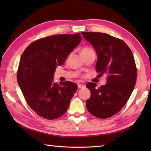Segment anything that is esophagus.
Returning a JSON list of instances; mask_svg holds the SVG:
<instances>
[{"label":"esophagus","instance_id":"34e87169","mask_svg":"<svg viewBox=\"0 0 151 151\" xmlns=\"http://www.w3.org/2000/svg\"><path fill=\"white\" fill-rule=\"evenodd\" d=\"M86 86L84 84H78V88H84Z\"/></svg>","mask_w":151,"mask_h":151}]
</instances>
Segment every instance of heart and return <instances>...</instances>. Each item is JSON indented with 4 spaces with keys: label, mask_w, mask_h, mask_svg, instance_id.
Returning <instances> with one entry per match:
<instances>
[{
    "label": "heart",
    "mask_w": 151,
    "mask_h": 151,
    "mask_svg": "<svg viewBox=\"0 0 151 151\" xmlns=\"http://www.w3.org/2000/svg\"><path fill=\"white\" fill-rule=\"evenodd\" d=\"M91 50V49H89V48H84V49L82 50V51L83 50Z\"/></svg>",
    "instance_id": "1"
}]
</instances>
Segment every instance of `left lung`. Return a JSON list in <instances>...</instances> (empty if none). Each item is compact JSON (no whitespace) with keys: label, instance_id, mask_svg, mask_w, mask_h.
<instances>
[{"label":"left lung","instance_id":"left-lung-1","mask_svg":"<svg viewBox=\"0 0 151 151\" xmlns=\"http://www.w3.org/2000/svg\"><path fill=\"white\" fill-rule=\"evenodd\" d=\"M97 53L96 71L107 75L106 84L96 88V84L86 85L91 97L86 108L94 116L106 119L119 111L134 90L137 69L132 51L123 41L101 32H81Z\"/></svg>","mask_w":151,"mask_h":151}]
</instances>
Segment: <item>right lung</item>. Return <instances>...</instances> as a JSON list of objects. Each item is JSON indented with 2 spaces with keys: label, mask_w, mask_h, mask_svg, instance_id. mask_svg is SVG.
<instances>
[{
  "label": "right lung",
  "mask_w": 151,
  "mask_h": 151,
  "mask_svg": "<svg viewBox=\"0 0 151 151\" xmlns=\"http://www.w3.org/2000/svg\"><path fill=\"white\" fill-rule=\"evenodd\" d=\"M81 40L80 33L55 35L32 43L22 54L18 84L28 105L40 116L55 119L68 109L77 85L69 81L58 84L53 82L54 75Z\"/></svg>",
  "instance_id": "add662e5"
}]
</instances>
